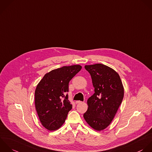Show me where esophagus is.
<instances>
[{
  "label": "esophagus",
  "mask_w": 152,
  "mask_h": 152,
  "mask_svg": "<svg viewBox=\"0 0 152 152\" xmlns=\"http://www.w3.org/2000/svg\"><path fill=\"white\" fill-rule=\"evenodd\" d=\"M82 101H76V104H80V103H82Z\"/></svg>",
  "instance_id": "obj_1"
}]
</instances>
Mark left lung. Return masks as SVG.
Instances as JSON below:
<instances>
[{
  "label": "left lung",
  "mask_w": 152,
  "mask_h": 152,
  "mask_svg": "<svg viewBox=\"0 0 152 152\" xmlns=\"http://www.w3.org/2000/svg\"><path fill=\"white\" fill-rule=\"evenodd\" d=\"M90 73L95 93L87 101L88 105L83 117L93 129H105L113 120L124 97V86L118 73L102 64L85 65Z\"/></svg>",
  "instance_id": "1"
}]
</instances>
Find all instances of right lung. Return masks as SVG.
I'll return each mask as SVG.
<instances>
[{"label": "right lung", "mask_w": 152, "mask_h": 152, "mask_svg": "<svg viewBox=\"0 0 152 152\" xmlns=\"http://www.w3.org/2000/svg\"><path fill=\"white\" fill-rule=\"evenodd\" d=\"M80 65L63 66L47 73L35 91V106L42 126L49 131L64 123L72 105L66 92L70 80L81 70Z\"/></svg>", "instance_id": "right-lung-1"}]
</instances>
